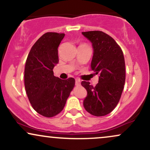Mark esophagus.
I'll use <instances>...</instances> for the list:
<instances>
[{
	"mask_svg": "<svg viewBox=\"0 0 150 150\" xmlns=\"http://www.w3.org/2000/svg\"><path fill=\"white\" fill-rule=\"evenodd\" d=\"M80 83H81V81L79 80V79H76V80H75V85L77 86L80 85Z\"/></svg>",
	"mask_w": 150,
	"mask_h": 150,
	"instance_id": "obj_1",
	"label": "esophagus"
}]
</instances>
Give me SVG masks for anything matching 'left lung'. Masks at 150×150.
I'll list each match as a JSON object with an SVG mask.
<instances>
[{
    "mask_svg": "<svg viewBox=\"0 0 150 150\" xmlns=\"http://www.w3.org/2000/svg\"><path fill=\"white\" fill-rule=\"evenodd\" d=\"M92 43L93 56L91 69L99 74L95 87L89 82L81 85L87 92L83 105L87 112L95 116H106L114 109L120 100L125 80L123 51L114 39L101 31L82 32Z\"/></svg>",
    "mask_w": 150,
    "mask_h": 150,
    "instance_id": "left-lung-1",
    "label": "left lung"
}]
</instances>
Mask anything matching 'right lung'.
<instances>
[{
  "label": "right lung",
  "instance_id": "1",
  "mask_svg": "<svg viewBox=\"0 0 150 150\" xmlns=\"http://www.w3.org/2000/svg\"><path fill=\"white\" fill-rule=\"evenodd\" d=\"M65 34L47 32L35 42L27 56L25 86L30 104L43 116H55L64 108L75 86L73 77L61 80L53 75L58 64V48Z\"/></svg>",
  "mask_w": 150,
  "mask_h": 150
}]
</instances>
